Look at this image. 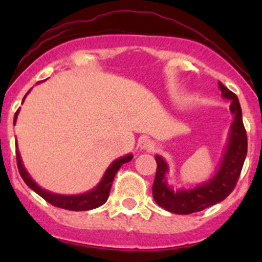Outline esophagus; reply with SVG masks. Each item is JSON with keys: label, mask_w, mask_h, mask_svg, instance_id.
<instances>
[{"label": "esophagus", "mask_w": 262, "mask_h": 262, "mask_svg": "<svg viewBox=\"0 0 262 262\" xmlns=\"http://www.w3.org/2000/svg\"><path fill=\"white\" fill-rule=\"evenodd\" d=\"M138 146H139V148H141V149H143V150H153V149H155V143H153V142L150 141V139H148V138H142L141 141H139Z\"/></svg>", "instance_id": "obj_1"}]
</instances>
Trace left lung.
I'll return each instance as SVG.
<instances>
[{"instance_id":"8db88e82","label":"left lung","mask_w":262,"mask_h":262,"mask_svg":"<svg viewBox=\"0 0 262 262\" xmlns=\"http://www.w3.org/2000/svg\"><path fill=\"white\" fill-rule=\"evenodd\" d=\"M218 86L224 99L231 100V114L233 123L229 130L228 142L222 157V162L212 179L192 189L173 190L168 185L166 173L168 165L162 156L156 155L157 171L152 186L155 202L163 209L175 214H191L209 208L226 199L238 181L246 155H247V136L242 121V110L238 97L229 91L222 82Z\"/></svg>"}]
</instances>
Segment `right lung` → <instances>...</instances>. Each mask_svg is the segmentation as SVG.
I'll return each instance as SVG.
<instances>
[{
    "mask_svg": "<svg viewBox=\"0 0 262 262\" xmlns=\"http://www.w3.org/2000/svg\"><path fill=\"white\" fill-rule=\"evenodd\" d=\"M29 92H30V90L28 91V94ZM28 94L25 95V97L28 96ZM25 97L23 99V102L24 100H25ZM18 112H20V109L15 113L14 124L16 123ZM132 158H133V155H126V156H123V157L118 158V160H115L114 162L107 167V170L105 171L104 176H102V179L100 180L99 184H97L94 189L90 190V191L83 192V194H77V195H62V194H55V192L48 191V190H44L43 187L39 186V185L31 179V176L29 175L25 166H24L23 160H21L20 152H18L17 144H16V160H17L18 172H20L21 178H23V180L25 181V184L28 185L31 190H34L36 194L40 195L43 199H46L47 202L50 203V204L54 205V207L63 208V209H67V210H75V212L91 210L104 204V203L107 200V198H109V192H110V189H112V184H113V180H114L116 172H118L119 168L121 167L123 163L129 162V161H132Z\"/></svg>",
    "mask_w": 262,
    "mask_h": 262,
    "instance_id": "obj_1",
    "label": "right lung"
}]
</instances>
